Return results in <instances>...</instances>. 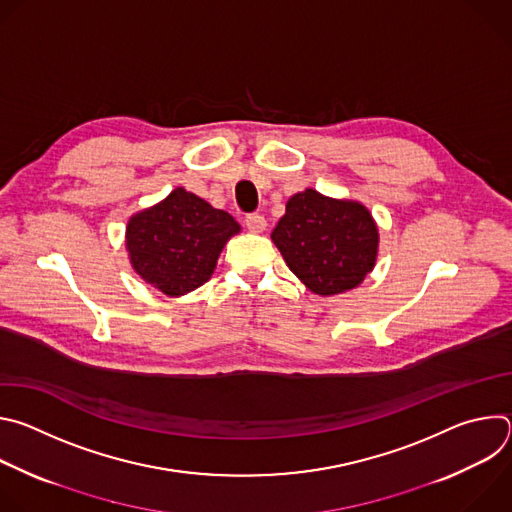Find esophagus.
I'll return each instance as SVG.
<instances>
[{"label":"esophagus","instance_id":"34e87169","mask_svg":"<svg viewBox=\"0 0 512 512\" xmlns=\"http://www.w3.org/2000/svg\"><path fill=\"white\" fill-rule=\"evenodd\" d=\"M245 227L251 231V233H263L267 229V221L263 214H257V212H251L245 216Z\"/></svg>","mask_w":512,"mask_h":512}]
</instances>
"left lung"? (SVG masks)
Instances as JSON below:
<instances>
[{"instance_id":"obj_1","label":"left lung","mask_w":512,"mask_h":512,"mask_svg":"<svg viewBox=\"0 0 512 512\" xmlns=\"http://www.w3.org/2000/svg\"><path fill=\"white\" fill-rule=\"evenodd\" d=\"M271 239L287 267L318 296L360 285L379 251V229L367 206L312 188L287 200Z\"/></svg>"}]
</instances>
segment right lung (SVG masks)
I'll return each instance as SVG.
<instances>
[{"instance_id":"1","label":"right lung","mask_w":512,"mask_h":512,"mask_svg":"<svg viewBox=\"0 0 512 512\" xmlns=\"http://www.w3.org/2000/svg\"><path fill=\"white\" fill-rule=\"evenodd\" d=\"M241 231L235 218L176 188L127 223L133 269L162 294L178 298L206 283L225 243Z\"/></svg>"}]
</instances>
